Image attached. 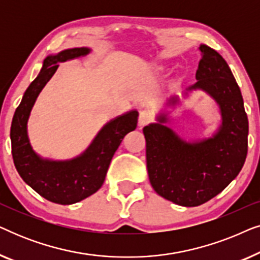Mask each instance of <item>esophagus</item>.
<instances>
[{"label": "esophagus", "instance_id": "34e87169", "mask_svg": "<svg viewBox=\"0 0 260 260\" xmlns=\"http://www.w3.org/2000/svg\"><path fill=\"white\" fill-rule=\"evenodd\" d=\"M150 120H151L150 113H149L148 111H141L140 117H138V125H140L141 127H143L144 125H147Z\"/></svg>", "mask_w": 260, "mask_h": 260}]
</instances>
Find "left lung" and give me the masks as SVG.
Segmentation results:
<instances>
[{
	"label": "left lung",
	"mask_w": 260,
	"mask_h": 260,
	"mask_svg": "<svg viewBox=\"0 0 260 260\" xmlns=\"http://www.w3.org/2000/svg\"><path fill=\"white\" fill-rule=\"evenodd\" d=\"M201 60L197 83L183 92L208 94L220 111L214 133L204 138L181 136L173 129L174 110L182 104L179 95L167 98L155 123L144 126L147 168L154 190L162 198L184 206H200L225 189L238 176L247 155L248 119L240 88L225 59L200 45Z\"/></svg>",
	"instance_id": "1"
}]
</instances>
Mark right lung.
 Instances as JSON below:
<instances>
[{"mask_svg": "<svg viewBox=\"0 0 260 260\" xmlns=\"http://www.w3.org/2000/svg\"><path fill=\"white\" fill-rule=\"evenodd\" d=\"M90 53L88 47H76L49 54L42 62L40 73L24 92L10 127L12 154L17 173L42 198L59 205L76 204L94 194L104 183L110 162L123 138L137 126V110L117 116L103 125L81 154L69 159L42 157L31 147L28 119L42 88L58 70L59 62Z\"/></svg>", "mask_w": 260, "mask_h": 260, "instance_id": "1", "label": "right lung"}]
</instances>
